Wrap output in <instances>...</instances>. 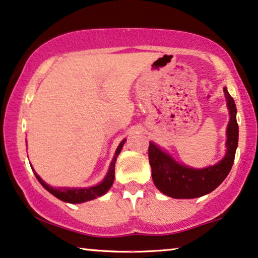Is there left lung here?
Returning <instances> with one entry per match:
<instances>
[{"label": "left lung", "instance_id": "1", "mask_svg": "<svg viewBox=\"0 0 258 258\" xmlns=\"http://www.w3.org/2000/svg\"><path fill=\"white\" fill-rule=\"evenodd\" d=\"M230 113L226 128V153L218 164L204 169H192L177 163L170 154L150 142L149 160L152 169V179L158 190L169 197L177 199L197 198L210 194L228 176L231 170L237 145H238V123L236 120V104L228 89L224 87Z\"/></svg>", "mask_w": 258, "mask_h": 258}]
</instances>
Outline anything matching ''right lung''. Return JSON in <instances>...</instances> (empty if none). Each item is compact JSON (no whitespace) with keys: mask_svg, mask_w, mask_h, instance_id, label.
Segmentation results:
<instances>
[{"mask_svg":"<svg viewBox=\"0 0 258 258\" xmlns=\"http://www.w3.org/2000/svg\"><path fill=\"white\" fill-rule=\"evenodd\" d=\"M126 139H123L121 143L119 144L118 149H116L114 157L111 161V165H109V170L106 177L104 178V180L101 181L100 184L95 185V186H91V187H53L50 185H48L44 183V181L41 179L39 174L36 172L35 177L37 178V180L40 181V184L46 188V190L55 196L56 198H59L60 201L62 202H67V203L71 204H79V203H85V202L92 201V199H95L100 196L105 195L109 188H111L113 181H114V167H115V161H116V157L119 156L120 151H121L123 144H125Z\"/></svg>","mask_w":258,"mask_h":258,"instance_id":"1","label":"right lung"}]
</instances>
